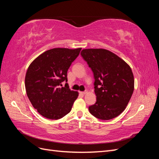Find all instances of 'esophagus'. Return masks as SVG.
Segmentation results:
<instances>
[{"instance_id": "obj_1", "label": "esophagus", "mask_w": 159, "mask_h": 159, "mask_svg": "<svg viewBox=\"0 0 159 159\" xmlns=\"http://www.w3.org/2000/svg\"><path fill=\"white\" fill-rule=\"evenodd\" d=\"M88 93L87 91H80V93L82 94V95H85Z\"/></svg>"}]
</instances>
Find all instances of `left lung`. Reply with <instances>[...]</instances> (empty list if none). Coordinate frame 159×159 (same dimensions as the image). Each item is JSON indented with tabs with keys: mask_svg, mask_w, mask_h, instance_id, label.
Instances as JSON below:
<instances>
[{
	"mask_svg": "<svg viewBox=\"0 0 159 159\" xmlns=\"http://www.w3.org/2000/svg\"><path fill=\"white\" fill-rule=\"evenodd\" d=\"M81 55L93 71L97 101L90 105L96 118L109 120L126 108L134 90V77L130 66L113 52L105 49H84Z\"/></svg>",
	"mask_w": 159,
	"mask_h": 159,
	"instance_id": "obj_1",
	"label": "left lung"
}]
</instances>
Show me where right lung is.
<instances>
[{"instance_id": "1", "label": "right lung", "mask_w": 159, "mask_h": 159, "mask_svg": "<svg viewBox=\"0 0 159 159\" xmlns=\"http://www.w3.org/2000/svg\"><path fill=\"white\" fill-rule=\"evenodd\" d=\"M81 48L47 50L29 66L25 77L26 94L32 106L43 117L59 119L69 113L78 93L67 82V72Z\"/></svg>"}]
</instances>
